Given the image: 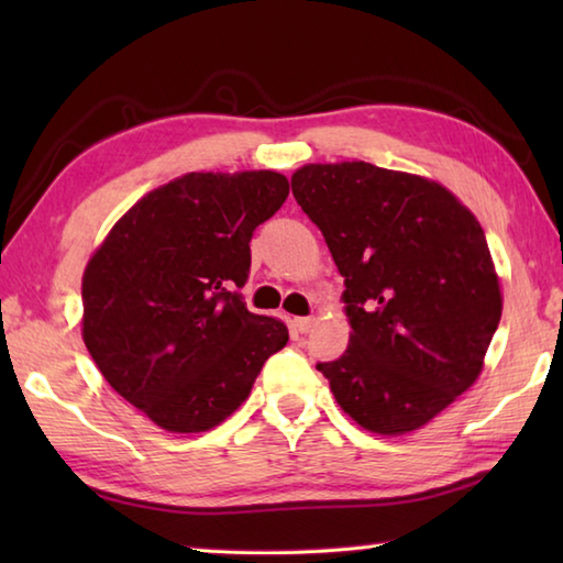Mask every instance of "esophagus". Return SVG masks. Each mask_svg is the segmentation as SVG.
<instances>
[{
    "instance_id": "esophagus-1",
    "label": "esophagus",
    "mask_w": 563,
    "mask_h": 563,
    "mask_svg": "<svg viewBox=\"0 0 563 563\" xmlns=\"http://www.w3.org/2000/svg\"><path fill=\"white\" fill-rule=\"evenodd\" d=\"M312 325H316V320H312V318H295L292 320V328L298 332H308Z\"/></svg>"
}]
</instances>
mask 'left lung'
Here are the masks:
<instances>
[{
	"label": "left lung",
	"instance_id": "1",
	"mask_svg": "<svg viewBox=\"0 0 563 563\" xmlns=\"http://www.w3.org/2000/svg\"><path fill=\"white\" fill-rule=\"evenodd\" d=\"M290 184L345 278L350 345L318 369L365 430H422L476 383L501 318L479 221L437 180L365 161L308 164Z\"/></svg>",
	"mask_w": 563,
	"mask_h": 563
}]
</instances>
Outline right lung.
<instances>
[{"label":"right lung","mask_w":563,"mask_h":563,"mask_svg":"<svg viewBox=\"0 0 563 563\" xmlns=\"http://www.w3.org/2000/svg\"><path fill=\"white\" fill-rule=\"evenodd\" d=\"M290 194L275 170L186 174L133 203L81 278V338L103 379L161 430L198 434L251 395L288 342L235 288L251 238Z\"/></svg>","instance_id":"obj_1"}]
</instances>
